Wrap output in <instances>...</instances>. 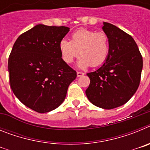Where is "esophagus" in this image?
<instances>
[{
  "label": "esophagus",
  "mask_w": 150,
  "mask_h": 150,
  "mask_svg": "<svg viewBox=\"0 0 150 150\" xmlns=\"http://www.w3.org/2000/svg\"><path fill=\"white\" fill-rule=\"evenodd\" d=\"M76 74H77V76H78V77H79V76H83V75H84V73L79 72V71H77V73H76Z\"/></svg>",
  "instance_id": "obj_1"
}]
</instances>
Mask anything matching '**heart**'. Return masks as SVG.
<instances>
[{
    "instance_id": "1",
    "label": "heart",
    "mask_w": 150,
    "mask_h": 150,
    "mask_svg": "<svg viewBox=\"0 0 150 150\" xmlns=\"http://www.w3.org/2000/svg\"><path fill=\"white\" fill-rule=\"evenodd\" d=\"M61 54L66 63L71 64L77 56L80 67H97L104 63L109 54V38L105 32L80 28L71 35V41L63 39L59 43Z\"/></svg>"
}]
</instances>
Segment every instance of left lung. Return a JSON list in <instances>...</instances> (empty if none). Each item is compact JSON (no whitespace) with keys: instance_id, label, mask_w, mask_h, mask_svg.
Here are the masks:
<instances>
[{"instance_id":"8db88e82","label":"left lung","mask_w":150,"mask_h":150,"mask_svg":"<svg viewBox=\"0 0 150 150\" xmlns=\"http://www.w3.org/2000/svg\"><path fill=\"white\" fill-rule=\"evenodd\" d=\"M102 29L109 38V54L100 68L87 74L90 84L86 94L94 105L110 110L125 104L136 92L143 58L132 36L108 22Z\"/></svg>"}]
</instances>
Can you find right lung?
Segmentation results:
<instances>
[{"label": "right lung", "instance_id": "1", "mask_svg": "<svg viewBox=\"0 0 150 150\" xmlns=\"http://www.w3.org/2000/svg\"><path fill=\"white\" fill-rule=\"evenodd\" d=\"M65 26L38 25L21 34L8 59L10 85L17 98L30 109L50 112L61 105L76 72L62 59L59 43Z\"/></svg>", "mask_w": 150, "mask_h": 150}]
</instances>
